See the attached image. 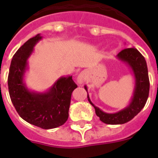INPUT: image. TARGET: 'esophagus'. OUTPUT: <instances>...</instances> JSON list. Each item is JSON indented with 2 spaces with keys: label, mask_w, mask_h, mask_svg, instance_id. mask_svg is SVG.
<instances>
[{
  "label": "esophagus",
  "mask_w": 158,
  "mask_h": 158,
  "mask_svg": "<svg viewBox=\"0 0 158 158\" xmlns=\"http://www.w3.org/2000/svg\"><path fill=\"white\" fill-rule=\"evenodd\" d=\"M87 80V73L85 71H82L78 74L77 78V81L78 85H82Z\"/></svg>",
  "instance_id": "1"
}]
</instances>
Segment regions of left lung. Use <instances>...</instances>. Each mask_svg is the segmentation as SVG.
Instances as JSON below:
<instances>
[{
  "instance_id": "obj_1",
  "label": "left lung",
  "mask_w": 158,
  "mask_h": 158,
  "mask_svg": "<svg viewBox=\"0 0 158 158\" xmlns=\"http://www.w3.org/2000/svg\"><path fill=\"white\" fill-rule=\"evenodd\" d=\"M116 58L130 67L135 78L133 96L127 107L115 113H107L102 111L100 107L93 104L89 98L87 86L85 85V89L88 93V100L95 108L96 115L100 118V121L111 125L123 124L131 121L144 107L150 92L147 65L141 53L135 47H131L123 50L117 54Z\"/></svg>"
}]
</instances>
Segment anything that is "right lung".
Returning a JSON list of instances; mask_svg holds the SVG:
<instances>
[{
    "mask_svg": "<svg viewBox=\"0 0 158 158\" xmlns=\"http://www.w3.org/2000/svg\"><path fill=\"white\" fill-rule=\"evenodd\" d=\"M43 36L31 38L14 54L8 77V92L14 107L23 120L43 129L62 126L69 117L73 91L77 87L72 76L60 77L44 92L28 89L25 75L28 70V58Z\"/></svg>",
    "mask_w": 158,
    "mask_h": 158,
    "instance_id": "add662e5",
    "label": "right lung"
}]
</instances>
